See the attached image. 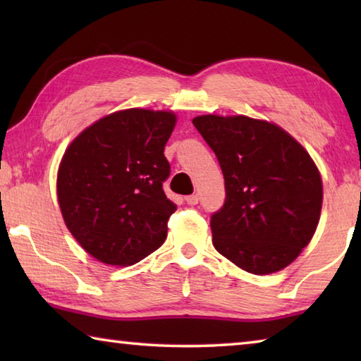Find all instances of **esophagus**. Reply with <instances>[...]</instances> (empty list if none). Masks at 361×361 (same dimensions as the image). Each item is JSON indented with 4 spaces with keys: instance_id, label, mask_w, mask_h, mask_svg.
<instances>
[{
    "instance_id": "1",
    "label": "esophagus",
    "mask_w": 361,
    "mask_h": 361,
    "mask_svg": "<svg viewBox=\"0 0 361 361\" xmlns=\"http://www.w3.org/2000/svg\"><path fill=\"white\" fill-rule=\"evenodd\" d=\"M186 202H188L189 205H197V202H199V195H197V194H191V195H188V197H186Z\"/></svg>"
}]
</instances>
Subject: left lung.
Instances as JSON below:
<instances>
[{"mask_svg":"<svg viewBox=\"0 0 361 361\" xmlns=\"http://www.w3.org/2000/svg\"><path fill=\"white\" fill-rule=\"evenodd\" d=\"M192 124L224 175V205L210 221L213 247L255 276L290 266L320 221L323 185L314 159L269 121L204 114Z\"/></svg>","mask_w":361,"mask_h":361,"instance_id":"left-lung-1","label":"left lung"}]
</instances>
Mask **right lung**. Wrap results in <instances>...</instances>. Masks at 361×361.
<instances>
[{
    "label": "right lung",
    "instance_id": "right-lung-1",
    "mask_svg": "<svg viewBox=\"0 0 361 361\" xmlns=\"http://www.w3.org/2000/svg\"><path fill=\"white\" fill-rule=\"evenodd\" d=\"M176 114L114 111L84 129L57 172L63 221L85 252L105 264L132 266L162 245L176 205L164 194L170 175L164 148Z\"/></svg>",
    "mask_w": 361,
    "mask_h": 361
}]
</instances>
